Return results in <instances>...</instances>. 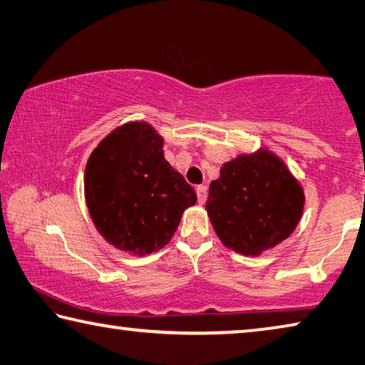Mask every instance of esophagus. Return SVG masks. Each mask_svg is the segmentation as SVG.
<instances>
[{
  "label": "esophagus",
  "mask_w": 365,
  "mask_h": 365,
  "mask_svg": "<svg viewBox=\"0 0 365 365\" xmlns=\"http://www.w3.org/2000/svg\"><path fill=\"white\" fill-rule=\"evenodd\" d=\"M196 195H197V201H200V204H204L205 200H207V187H205V185H197Z\"/></svg>",
  "instance_id": "obj_1"
}]
</instances>
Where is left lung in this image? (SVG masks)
<instances>
[{"instance_id":"1","label":"left lung","mask_w":365,"mask_h":365,"mask_svg":"<svg viewBox=\"0 0 365 365\" xmlns=\"http://www.w3.org/2000/svg\"><path fill=\"white\" fill-rule=\"evenodd\" d=\"M303 202V190L284 163L263 150L222 165L205 209L225 246L258 255L290 236Z\"/></svg>"}]
</instances>
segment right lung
Segmentation results:
<instances>
[{"label":"right lung","instance_id":"add662e5","mask_svg":"<svg viewBox=\"0 0 365 365\" xmlns=\"http://www.w3.org/2000/svg\"><path fill=\"white\" fill-rule=\"evenodd\" d=\"M86 202L111 246L151 254L168 244L195 188L164 160L163 138L147 123H129L92 151L84 174Z\"/></svg>","mask_w":365,"mask_h":365}]
</instances>
